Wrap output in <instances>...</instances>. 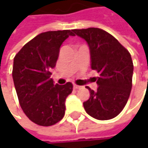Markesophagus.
Wrapping results in <instances>:
<instances>
[{
  "mask_svg": "<svg viewBox=\"0 0 148 148\" xmlns=\"http://www.w3.org/2000/svg\"><path fill=\"white\" fill-rule=\"evenodd\" d=\"M80 87H81L80 86H78V85H75V84H74V89H79V88H80Z\"/></svg>",
  "mask_w": 148,
  "mask_h": 148,
  "instance_id": "esophagus-1",
  "label": "esophagus"
}]
</instances>
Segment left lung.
Instances as JSON below:
<instances>
[{"mask_svg": "<svg viewBox=\"0 0 148 148\" xmlns=\"http://www.w3.org/2000/svg\"><path fill=\"white\" fill-rule=\"evenodd\" d=\"M90 49L91 69L99 77L96 91L86 86L90 98L83 103L88 115L98 120L116 117L124 108L132 88L134 66L130 52L112 35L99 28L73 30Z\"/></svg>", "mask_w": 148, "mask_h": 148, "instance_id": "obj_1", "label": "left lung"}]
</instances>
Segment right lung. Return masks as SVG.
<instances>
[{
	"mask_svg": "<svg viewBox=\"0 0 148 148\" xmlns=\"http://www.w3.org/2000/svg\"><path fill=\"white\" fill-rule=\"evenodd\" d=\"M73 30L43 32L25 45L14 59L13 79L19 104L27 117L40 126H51L65 114V101L73 85H55V68L60 47Z\"/></svg>",
	"mask_w": 148,
	"mask_h": 148,
	"instance_id": "obj_1",
	"label": "right lung"
}]
</instances>
